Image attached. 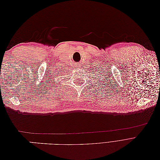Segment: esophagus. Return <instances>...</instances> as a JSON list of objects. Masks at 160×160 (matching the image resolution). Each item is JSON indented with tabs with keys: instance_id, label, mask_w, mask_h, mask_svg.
Returning a JSON list of instances; mask_svg holds the SVG:
<instances>
[{
	"instance_id": "34e87169",
	"label": "esophagus",
	"mask_w": 160,
	"mask_h": 160,
	"mask_svg": "<svg viewBox=\"0 0 160 160\" xmlns=\"http://www.w3.org/2000/svg\"><path fill=\"white\" fill-rule=\"evenodd\" d=\"M79 65H80V64H79V63H78V64H77V65H76V67H77V68H78V67H79Z\"/></svg>"
}]
</instances>
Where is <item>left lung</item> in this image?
<instances>
[{
	"instance_id": "left-lung-1",
	"label": "left lung",
	"mask_w": 160,
	"mask_h": 160,
	"mask_svg": "<svg viewBox=\"0 0 160 160\" xmlns=\"http://www.w3.org/2000/svg\"><path fill=\"white\" fill-rule=\"evenodd\" d=\"M92 71V70H91ZM99 71V70H97V71H95V72H96V74H97V77H96V78H95V79H96V81H99V84H100L101 85V83H100V82H101V84H103V83H105V82H107V81H105V78H107V77H105V75H104V79L103 80H100V79L99 80L98 79V77L99 76L98 75L99 74H103V73H102V71H101V70H100L99 71ZM98 72V74L97 72ZM93 72H94V73H95V71H93ZM103 74H105V73H103ZM91 78H92V77H91ZM103 85H105V84H103ZM101 86V85H100Z\"/></svg>"
}]
</instances>
